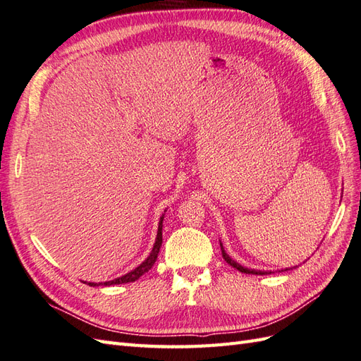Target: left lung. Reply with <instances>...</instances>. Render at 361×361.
Returning a JSON list of instances; mask_svg holds the SVG:
<instances>
[{
  "instance_id": "left-lung-1",
  "label": "left lung",
  "mask_w": 361,
  "mask_h": 361,
  "mask_svg": "<svg viewBox=\"0 0 361 361\" xmlns=\"http://www.w3.org/2000/svg\"><path fill=\"white\" fill-rule=\"evenodd\" d=\"M221 252H223V257H224V261H226L228 265H232L233 269H236L238 271L245 273V274H267V271H261V270H248V269H245V267L239 265L236 261H233L232 257H230V256H228V255L224 252L223 244H221ZM286 270H288V269H286Z\"/></svg>"
}]
</instances>
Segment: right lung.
Listing matches in <instances>:
<instances>
[{"mask_svg": "<svg viewBox=\"0 0 361 361\" xmlns=\"http://www.w3.org/2000/svg\"><path fill=\"white\" fill-rule=\"evenodd\" d=\"M163 218H160V223H159V232H157V239H155V244H154V248L151 255L146 257V259L137 267V269H134L133 271L126 273L125 276L122 277H117V279L114 281H108V282H104V283H94V282H88L90 286H97V285H118V283H128V282H134L137 281L138 277L143 276L145 273L149 271L152 269V265L155 264L157 257H159V252H160V247H161V243H163V235H161V228H163Z\"/></svg>", "mask_w": 361, "mask_h": 361, "instance_id": "obj_1", "label": "right lung"}]
</instances>
